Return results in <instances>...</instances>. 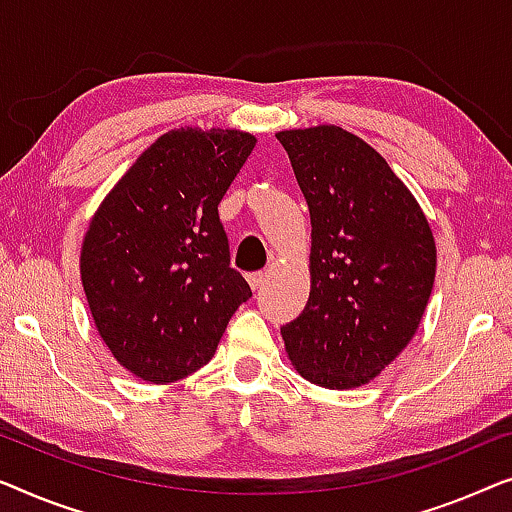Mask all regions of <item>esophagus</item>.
<instances>
[{
    "label": "esophagus",
    "instance_id": "esophagus-1",
    "mask_svg": "<svg viewBox=\"0 0 512 512\" xmlns=\"http://www.w3.org/2000/svg\"><path fill=\"white\" fill-rule=\"evenodd\" d=\"M264 280H266V273L264 271L248 273V283H250V287H253V290H259V287L264 285Z\"/></svg>",
    "mask_w": 512,
    "mask_h": 512
}]
</instances>
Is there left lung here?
Returning a JSON list of instances; mask_svg holds the SVG:
<instances>
[{
  "label": "left lung",
  "instance_id": "obj_1",
  "mask_svg": "<svg viewBox=\"0 0 512 512\" xmlns=\"http://www.w3.org/2000/svg\"><path fill=\"white\" fill-rule=\"evenodd\" d=\"M276 136L313 225L311 297L280 334L306 380L359 387L420 325L436 276L434 236L413 194L359 136L334 125Z\"/></svg>",
  "mask_w": 512,
  "mask_h": 512
}]
</instances>
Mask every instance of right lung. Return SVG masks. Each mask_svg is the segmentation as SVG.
I'll return each mask as SVG.
<instances>
[{
  "label": "right lung",
  "instance_id": "obj_1",
  "mask_svg": "<svg viewBox=\"0 0 512 512\" xmlns=\"http://www.w3.org/2000/svg\"><path fill=\"white\" fill-rule=\"evenodd\" d=\"M255 148L234 129H174L141 153L90 222L81 278L113 357L167 385L211 362L250 285L218 204Z\"/></svg>",
  "mask_w": 512,
  "mask_h": 512
}]
</instances>
